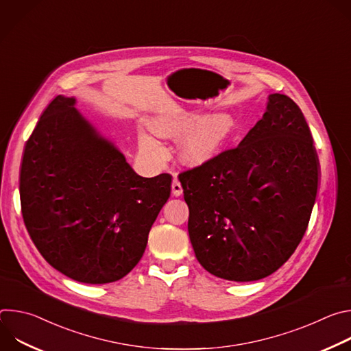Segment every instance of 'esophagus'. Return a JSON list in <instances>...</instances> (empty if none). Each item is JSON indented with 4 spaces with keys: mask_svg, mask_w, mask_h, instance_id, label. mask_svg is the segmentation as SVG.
<instances>
[{
    "mask_svg": "<svg viewBox=\"0 0 351 351\" xmlns=\"http://www.w3.org/2000/svg\"><path fill=\"white\" fill-rule=\"evenodd\" d=\"M182 193H183V189H182V184H180L179 179L173 178V180H172V194L175 197H179Z\"/></svg>",
    "mask_w": 351,
    "mask_h": 351,
    "instance_id": "1",
    "label": "esophagus"
}]
</instances>
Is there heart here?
I'll return each instance as SVG.
<instances>
[{
    "mask_svg": "<svg viewBox=\"0 0 351 351\" xmlns=\"http://www.w3.org/2000/svg\"><path fill=\"white\" fill-rule=\"evenodd\" d=\"M197 115L186 111L168 112L152 122V129L162 137H180L179 154L183 162L190 165L203 164L213 158L226 143L234 129V119L226 112L210 114L199 119L196 125ZM140 141L145 145L152 144L147 134H140Z\"/></svg>",
    "mask_w": 351,
    "mask_h": 351,
    "instance_id": "b5f03b06",
    "label": "heart"
}]
</instances>
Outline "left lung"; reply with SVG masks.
Here are the masks:
<instances>
[{"label":"left lung","mask_w":351,"mask_h":351,"mask_svg":"<svg viewBox=\"0 0 351 351\" xmlns=\"http://www.w3.org/2000/svg\"><path fill=\"white\" fill-rule=\"evenodd\" d=\"M195 258L210 274L258 280L302 241L318 189V158L302 110L271 94L240 144L179 173Z\"/></svg>","instance_id":"obj_1"}]
</instances>
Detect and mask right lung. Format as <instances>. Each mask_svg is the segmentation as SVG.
Wrapping results in <instances>:
<instances>
[{"label":"right lung","mask_w":351,"mask_h":351,"mask_svg":"<svg viewBox=\"0 0 351 351\" xmlns=\"http://www.w3.org/2000/svg\"><path fill=\"white\" fill-rule=\"evenodd\" d=\"M172 176L141 178L112 143L57 95L29 137L19 191L43 258L68 278L115 282L140 261Z\"/></svg>","instance_id":"right-lung-1"}]
</instances>
